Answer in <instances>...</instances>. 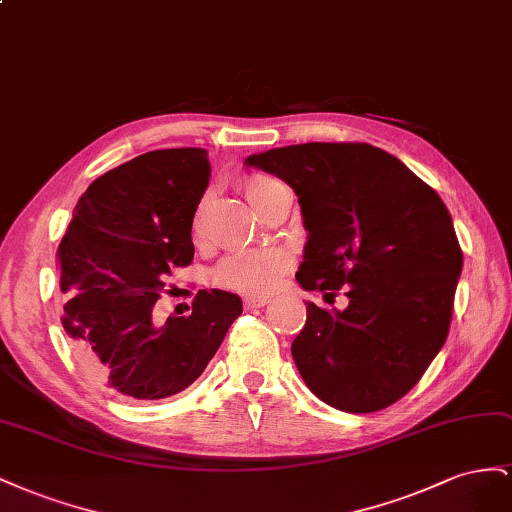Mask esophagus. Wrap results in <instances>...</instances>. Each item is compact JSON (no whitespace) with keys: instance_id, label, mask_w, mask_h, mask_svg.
Returning <instances> with one entry per match:
<instances>
[{"instance_id":"obj_1","label":"esophagus","mask_w":512,"mask_h":512,"mask_svg":"<svg viewBox=\"0 0 512 512\" xmlns=\"http://www.w3.org/2000/svg\"><path fill=\"white\" fill-rule=\"evenodd\" d=\"M270 302L268 296H248L244 298L246 309H259V306H266Z\"/></svg>"}]
</instances>
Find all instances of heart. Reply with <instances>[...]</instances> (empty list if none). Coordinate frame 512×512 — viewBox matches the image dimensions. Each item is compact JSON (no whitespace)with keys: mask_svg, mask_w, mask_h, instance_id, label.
Instances as JSON below:
<instances>
[{"mask_svg":"<svg viewBox=\"0 0 512 512\" xmlns=\"http://www.w3.org/2000/svg\"><path fill=\"white\" fill-rule=\"evenodd\" d=\"M274 186H279V182L268 178H253L244 184V195L251 201V206L259 210ZM193 229L195 233L201 229V210H197ZM289 264L291 259L281 248H255V251H242L225 257L221 266L216 268L214 279L218 285L238 291V294L257 296L266 294V291L279 283Z\"/></svg>","mask_w":512,"mask_h":512,"instance_id":"b5f03b06","label":"heart"}]
</instances>
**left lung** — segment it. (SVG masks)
<instances>
[{"label":"left lung","mask_w":512,"mask_h":512,"mask_svg":"<svg viewBox=\"0 0 512 512\" xmlns=\"http://www.w3.org/2000/svg\"><path fill=\"white\" fill-rule=\"evenodd\" d=\"M285 180L309 240L296 274L306 302L291 356L309 390L341 412L369 414L410 392L446 343L463 253L429 184L369 143H300L246 158Z\"/></svg>","instance_id":"obj_1"}]
</instances>
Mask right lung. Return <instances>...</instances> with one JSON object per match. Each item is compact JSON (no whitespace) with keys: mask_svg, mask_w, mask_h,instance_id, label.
<instances>
[{"mask_svg":"<svg viewBox=\"0 0 512 512\" xmlns=\"http://www.w3.org/2000/svg\"><path fill=\"white\" fill-rule=\"evenodd\" d=\"M210 182L208 152L141 154L90 184L57 248L62 326L87 377L120 397L154 401L191 386L242 313L201 289L193 313L152 311L173 268L193 261V218Z\"/></svg>","mask_w":512,"mask_h":512,"instance_id":"obj_1","label":"right lung"}]
</instances>
